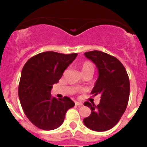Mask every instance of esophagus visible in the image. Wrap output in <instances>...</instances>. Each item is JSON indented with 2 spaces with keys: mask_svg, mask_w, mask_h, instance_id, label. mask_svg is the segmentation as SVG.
<instances>
[{
  "mask_svg": "<svg viewBox=\"0 0 147 147\" xmlns=\"http://www.w3.org/2000/svg\"><path fill=\"white\" fill-rule=\"evenodd\" d=\"M75 105L78 106H81L83 105V103L79 102H75Z\"/></svg>",
  "mask_w": 147,
  "mask_h": 147,
  "instance_id": "1",
  "label": "esophagus"
}]
</instances>
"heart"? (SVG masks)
Masks as SVG:
<instances>
[{
	"label": "heart",
	"instance_id": "1",
	"mask_svg": "<svg viewBox=\"0 0 147 147\" xmlns=\"http://www.w3.org/2000/svg\"><path fill=\"white\" fill-rule=\"evenodd\" d=\"M81 70H82V73L88 71L89 70H94L93 64L91 63L90 61H84L83 63L81 65Z\"/></svg>",
	"mask_w": 147,
	"mask_h": 147
}]
</instances>
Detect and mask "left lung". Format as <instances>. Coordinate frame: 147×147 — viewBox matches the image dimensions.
I'll return each mask as SVG.
<instances>
[{"label": "left lung", "mask_w": 147, "mask_h": 147, "mask_svg": "<svg viewBox=\"0 0 147 147\" xmlns=\"http://www.w3.org/2000/svg\"><path fill=\"white\" fill-rule=\"evenodd\" d=\"M84 55L98 69V79L91 93L100 95L101 99L97 106L84 102L91 114L84 118V123L92 131H108L117 124L126 111L130 93L129 76L122 63L109 54L93 50Z\"/></svg>", "instance_id": "left-lung-1"}]
</instances>
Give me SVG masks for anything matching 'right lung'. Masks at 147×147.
<instances>
[{
	"instance_id": "right-lung-1",
	"label": "right lung",
	"mask_w": 147,
	"mask_h": 147,
	"mask_svg": "<svg viewBox=\"0 0 147 147\" xmlns=\"http://www.w3.org/2000/svg\"><path fill=\"white\" fill-rule=\"evenodd\" d=\"M77 56L45 52L30 58L23 66L18 97L25 115L36 127L45 131L59 127L67 111L75 106L69 97L57 99L50 91Z\"/></svg>"
}]
</instances>
